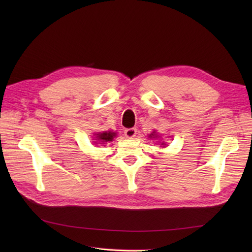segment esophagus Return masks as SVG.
Returning <instances> with one entry per match:
<instances>
[{
    "instance_id": "1",
    "label": "esophagus",
    "mask_w": 252,
    "mask_h": 252,
    "mask_svg": "<svg viewBox=\"0 0 252 252\" xmlns=\"http://www.w3.org/2000/svg\"><path fill=\"white\" fill-rule=\"evenodd\" d=\"M124 133H125L126 138L132 139V138H134L135 134H136V129L135 128H128L124 131Z\"/></svg>"
}]
</instances>
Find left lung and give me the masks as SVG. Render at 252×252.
I'll return each mask as SVG.
<instances>
[{
    "instance_id": "left-lung-1",
    "label": "left lung",
    "mask_w": 252,
    "mask_h": 252,
    "mask_svg": "<svg viewBox=\"0 0 252 252\" xmlns=\"http://www.w3.org/2000/svg\"><path fill=\"white\" fill-rule=\"evenodd\" d=\"M149 136H150V138H158V135L156 133V131H154L151 134H149ZM161 145H166V144H165V143H162Z\"/></svg>"
}]
</instances>
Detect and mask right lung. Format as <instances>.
I'll return each mask as SVG.
<instances>
[{"label": "right lung", "instance_id": "1", "mask_svg": "<svg viewBox=\"0 0 252 252\" xmlns=\"http://www.w3.org/2000/svg\"><path fill=\"white\" fill-rule=\"evenodd\" d=\"M116 135L117 133L113 131H103V132L96 133L95 136H96V140H98L100 142H102V144H104L105 142H111Z\"/></svg>", "mask_w": 252, "mask_h": 252}]
</instances>
